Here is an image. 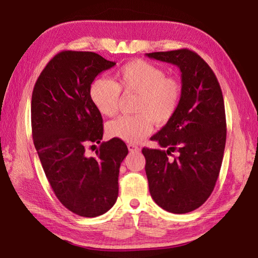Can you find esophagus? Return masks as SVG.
I'll list each match as a JSON object with an SVG mask.
<instances>
[{
  "mask_svg": "<svg viewBox=\"0 0 258 258\" xmlns=\"http://www.w3.org/2000/svg\"><path fill=\"white\" fill-rule=\"evenodd\" d=\"M127 148H128V151L130 152H138V151H140V149L138 145H135V144H132V143H130L128 145H127Z\"/></svg>",
  "mask_w": 258,
  "mask_h": 258,
  "instance_id": "1",
  "label": "esophagus"
}]
</instances>
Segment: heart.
<instances>
[{
	"label": "heart",
	"instance_id": "1",
	"mask_svg": "<svg viewBox=\"0 0 258 258\" xmlns=\"http://www.w3.org/2000/svg\"><path fill=\"white\" fill-rule=\"evenodd\" d=\"M120 91L138 93L135 115L121 116L107 125L110 137L138 143L152 130V121L166 125L177 113L180 102V83L166 77L162 69L144 60L126 63L115 73V82L98 78L90 86V99L100 114L115 116L118 111Z\"/></svg>",
	"mask_w": 258,
	"mask_h": 258
}]
</instances>
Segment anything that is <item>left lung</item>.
Instances as JSON below:
<instances>
[{"label":"left lung","instance_id":"obj_1","mask_svg":"<svg viewBox=\"0 0 258 258\" xmlns=\"http://www.w3.org/2000/svg\"><path fill=\"white\" fill-rule=\"evenodd\" d=\"M147 56L181 72L177 113L151 138L162 149H142L150 194L168 212L188 213L210 198L221 168L227 139L222 91L212 69L193 50Z\"/></svg>","mask_w":258,"mask_h":258}]
</instances>
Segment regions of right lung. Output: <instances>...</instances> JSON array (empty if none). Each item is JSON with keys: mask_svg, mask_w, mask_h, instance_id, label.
<instances>
[{"mask_svg": "<svg viewBox=\"0 0 258 258\" xmlns=\"http://www.w3.org/2000/svg\"><path fill=\"white\" fill-rule=\"evenodd\" d=\"M116 63L92 51L63 50L41 71L31 97L34 144L51 189L80 217L106 213L118 196L119 167L128 150L119 139L102 142L97 157L86 148L100 143L102 117L90 99V86Z\"/></svg>", "mask_w": 258, "mask_h": 258, "instance_id": "right-lung-1", "label": "right lung"}]
</instances>
